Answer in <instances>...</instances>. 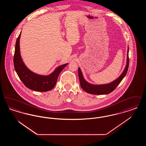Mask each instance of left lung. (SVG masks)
<instances>
[{
    "mask_svg": "<svg viewBox=\"0 0 146 146\" xmlns=\"http://www.w3.org/2000/svg\"><path fill=\"white\" fill-rule=\"evenodd\" d=\"M126 65L125 69L122 74L117 79L114 80L111 83L102 85H94L89 83L84 78L82 70L80 68H78V76L79 78L80 84L82 88L86 92L93 94V95H105L108 94L114 90L118 86V85L121 82L123 79L126 76L129 65V48L127 50V60Z\"/></svg>",
    "mask_w": 146,
    "mask_h": 146,
    "instance_id": "left-lung-1",
    "label": "left lung"
}]
</instances>
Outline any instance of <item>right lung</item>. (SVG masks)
<instances>
[{
    "label": "right lung",
    "instance_id": "1",
    "mask_svg": "<svg viewBox=\"0 0 146 146\" xmlns=\"http://www.w3.org/2000/svg\"><path fill=\"white\" fill-rule=\"evenodd\" d=\"M21 33L16 40L14 56V67L18 76L24 85L31 90L40 92L51 90L55 86L58 75L68 63L57 67L48 76L39 75L32 72L26 66L21 58L20 50Z\"/></svg>",
    "mask_w": 146,
    "mask_h": 146
}]
</instances>
